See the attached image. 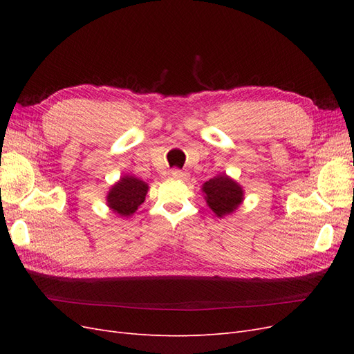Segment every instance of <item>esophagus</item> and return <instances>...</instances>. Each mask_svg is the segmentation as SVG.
Returning <instances> with one entry per match:
<instances>
[{
	"label": "esophagus",
	"mask_w": 354,
	"mask_h": 354,
	"mask_svg": "<svg viewBox=\"0 0 354 354\" xmlns=\"http://www.w3.org/2000/svg\"><path fill=\"white\" fill-rule=\"evenodd\" d=\"M171 177L176 178V180H186L187 174L183 173V171H180V169H173V171H171Z\"/></svg>",
	"instance_id": "34e87169"
}]
</instances>
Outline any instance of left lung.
<instances>
[{"label":"left lung","instance_id":"obj_1","mask_svg":"<svg viewBox=\"0 0 354 354\" xmlns=\"http://www.w3.org/2000/svg\"><path fill=\"white\" fill-rule=\"evenodd\" d=\"M202 194L207 205L218 218L230 216L245 199L243 187L226 173H220L205 181L202 185Z\"/></svg>","mask_w":354,"mask_h":354}]
</instances>
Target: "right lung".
<instances>
[{
  "label": "right lung",
  "instance_id": "obj_1",
  "mask_svg": "<svg viewBox=\"0 0 354 354\" xmlns=\"http://www.w3.org/2000/svg\"><path fill=\"white\" fill-rule=\"evenodd\" d=\"M149 185L131 174H124L109 189L106 203L112 212L122 218L131 217L146 199Z\"/></svg>",
  "mask_w": 354,
  "mask_h": 354
}]
</instances>
